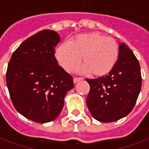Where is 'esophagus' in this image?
Instances as JSON below:
<instances>
[{"label": "esophagus", "instance_id": "34e87169", "mask_svg": "<svg viewBox=\"0 0 149 149\" xmlns=\"http://www.w3.org/2000/svg\"><path fill=\"white\" fill-rule=\"evenodd\" d=\"M82 80H83L82 77H74V78H73V82L77 83V82H78V81H82Z\"/></svg>", "mask_w": 149, "mask_h": 149}]
</instances>
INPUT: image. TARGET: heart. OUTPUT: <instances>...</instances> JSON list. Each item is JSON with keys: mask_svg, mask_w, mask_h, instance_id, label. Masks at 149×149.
<instances>
[{"mask_svg": "<svg viewBox=\"0 0 149 149\" xmlns=\"http://www.w3.org/2000/svg\"><path fill=\"white\" fill-rule=\"evenodd\" d=\"M119 47L112 37L98 32L77 36L70 42L63 43L57 49L58 61L67 72H72L82 57V73L91 72L94 76L108 74L117 63Z\"/></svg>", "mask_w": 149, "mask_h": 149, "instance_id": "b5f03b06", "label": "heart"}]
</instances>
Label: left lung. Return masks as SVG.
Here are the masks:
<instances>
[{"mask_svg": "<svg viewBox=\"0 0 149 149\" xmlns=\"http://www.w3.org/2000/svg\"><path fill=\"white\" fill-rule=\"evenodd\" d=\"M86 80L91 87L86 98L88 109L101 122H112L127 116L142 86L139 63L124 42L119 45L118 59L109 74Z\"/></svg>", "mask_w": 149, "mask_h": 149, "instance_id": "8db88e82", "label": "left lung"}]
</instances>
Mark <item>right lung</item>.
Segmentation results:
<instances>
[{"mask_svg": "<svg viewBox=\"0 0 149 149\" xmlns=\"http://www.w3.org/2000/svg\"><path fill=\"white\" fill-rule=\"evenodd\" d=\"M57 32L42 30L30 36L13 53L8 63L6 85L15 109L38 123L54 121L64 105L72 77L58 65Z\"/></svg>", "mask_w": 149, "mask_h": 149, "instance_id": "add662e5", "label": "right lung"}]
</instances>
